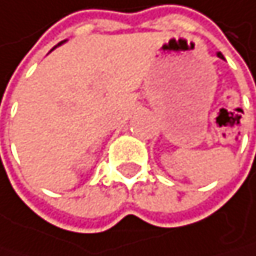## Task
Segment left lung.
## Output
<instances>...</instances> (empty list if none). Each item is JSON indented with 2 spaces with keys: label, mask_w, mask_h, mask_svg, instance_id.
<instances>
[{
  "label": "left lung",
  "mask_w": 256,
  "mask_h": 256,
  "mask_svg": "<svg viewBox=\"0 0 256 256\" xmlns=\"http://www.w3.org/2000/svg\"><path fill=\"white\" fill-rule=\"evenodd\" d=\"M216 57H220V58H223V60H224V57H223V54H222V52H218V54H216Z\"/></svg>",
  "instance_id": "obj_1"
}]
</instances>
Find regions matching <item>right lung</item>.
Instances as JSON below:
<instances>
[{"mask_svg": "<svg viewBox=\"0 0 256 256\" xmlns=\"http://www.w3.org/2000/svg\"><path fill=\"white\" fill-rule=\"evenodd\" d=\"M64 42H65V41H62V42H58V44H57V46H62V44H64ZM57 46H56V48H57ZM56 48H54V49H56ZM54 49H52V50H54Z\"/></svg>", "mask_w": 256, "mask_h": 256, "instance_id": "1", "label": "right lung"}]
</instances>
